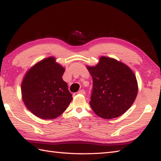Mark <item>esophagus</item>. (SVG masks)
Listing matches in <instances>:
<instances>
[{"label":"esophagus","mask_w":161,"mask_h":161,"mask_svg":"<svg viewBox=\"0 0 161 161\" xmlns=\"http://www.w3.org/2000/svg\"><path fill=\"white\" fill-rule=\"evenodd\" d=\"M78 93H80V94H82V95H84L85 93H86V92H85V91H84V89H81V90L79 91Z\"/></svg>","instance_id":"obj_1"}]
</instances>
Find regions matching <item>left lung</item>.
<instances>
[{"instance_id": "1", "label": "left lung", "mask_w": 161, "mask_h": 161, "mask_svg": "<svg viewBox=\"0 0 161 161\" xmlns=\"http://www.w3.org/2000/svg\"><path fill=\"white\" fill-rule=\"evenodd\" d=\"M93 78L90 105L99 117L118 118L131 107L138 94V82L124 63L102 56L95 66H86Z\"/></svg>"}]
</instances>
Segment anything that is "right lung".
<instances>
[{"instance_id": "obj_1", "label": "right lung", "mask_w": 161, "mask_h": 161, "mask_svg": "<svg viewBox=\"0 0 161 161\" xmlns=\"http://www.w3.org/2000/svg\"><path fill=\"white\" fill-rule=\"evenodd\" d=\"M65 68L54 57L39 61L30 68L21 84L26 108L39 118L51 119L66 111L73 97L62 75Z\"/></svg>"}]
</instances>
